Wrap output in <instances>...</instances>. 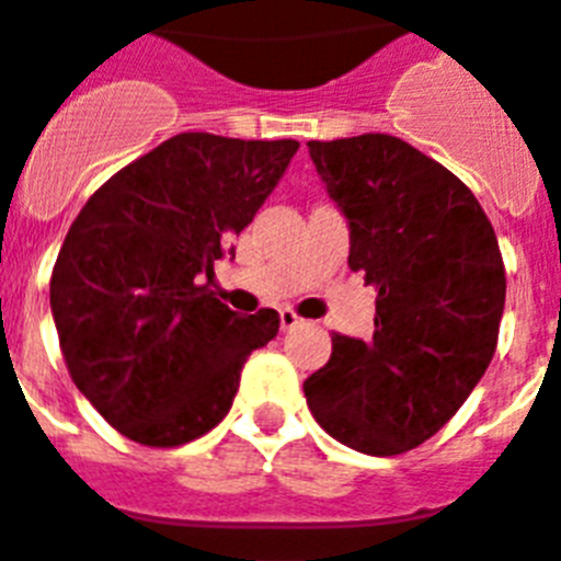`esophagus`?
I'll list each match as a JSON object with an SVG mask.
<instances>
[{"label":"esophagus","mask_w":561,"mask_h":561,"mask_svg":"<svg viewBox=\"0 0 561 561\" xmlns=\"http://www.w3.org/2000/svg\"><path fill=\"white\" fill-rule=\"evenodd\" d=\"M302 323H306V320H302V317H299V314H294L290 308H282V311H279L282 332H290V329H299V325H302Z\"/></svg>","instance_id":"34e87169"}]
</instances>
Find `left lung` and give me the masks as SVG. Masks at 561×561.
<instances>
[{
	"mask_svg": "<svg viewBox=\"0 0 561 561\" xmlns=\"http://www.w3.org/2000/svg\"><path fill=\"white\" fill-rule=\"evenodd\" d=\"M308 153L350 227V267L378 297L373 337L334 334L302 390L325 434L392 457L431 439L495 355L506 297L495 229L466 183L399 136Z\"/></svg>",
	"mask_w": 561,
	"mask_h": 561,
	"instance_id": "1",
	"label": "left lung"
}]
</instances>
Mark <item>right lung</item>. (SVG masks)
I'll return each instance as SVG.
<instances>
[{
  "label": "right lung",
  "instance_id": "obj_1",
  "mask_svg": "<svg viewBox=\"0 0 561 561\" xmlns=\"http://www.w3.org/2000/svg\"><path fill=\"white\" fill-rule=\"evenodd\" d=\"M297 139L178 134L113 174L66 232L51 317L75 387L118 434L192 443L232 408L279 314L215 299V262L294 160Z\"/></svg>",
  "mask_w": 561,
  "mask_h": 561
}]
</instances>
